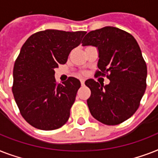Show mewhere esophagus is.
Returning <instances> with one entry per match:
<instances>
[{
    "label": "esophagus",
    "mask_w": 158,
    "mask_h": 158,
    "mask_svg": "<svg viewBox=\"0 0 158 158\" xmlns=\"http://www.w3.org/2000/svg\"><path fill=\"white\" fill-rule=\"evenodd\" d=\"M84 82H85V79H80V83H81V84H84Z\"/></svg>",
    "instance_id": "1"
}]
</instances>
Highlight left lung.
<instances>
[{
  "instance_id": "left-lung-1",
  "label": "left lung",
  "mask_w": 158,
  "mask_h": 158,
  "mask_svg": "<svg viewBox=\"0 0 158 158\" xmlns=\"http://www.w3.org/2000/svg\"><path fill=\"white\" fill-rule=\"evenodd\" d=\"M82 45L98 48L99 70L95 74L110 80L106 85L93 79L85 82L91 90L87 100L91 115L107 125L124 122L138 110L147 87V65L137 41L130 33L108 26L89 32Z\"/></svg>"
}]
</instances>
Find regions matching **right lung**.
Instances as JSON below:
<instances>
[{
    "label": "right lung",
    "instance_id": "obj_1",
    "mask_svg": "<svg viewBox=\"0 0 158 158\" xmlns=\"http://www.w3.org/2000/svg\"><path fill=\"white\" fill-rule=\"evenodd\" d=\"M85 34L47 29L33 33L21 48L14 65L12 92L21 115L33 127L56 130L69 120L81 84L74 77L57 84L54 69L66 63Z\"/></svg>",
    "mask_w": 158,
    "mask_h": 158
}]
</instances>
